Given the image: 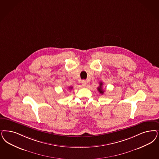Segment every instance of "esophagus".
I'll list each match as a JSON object with an SVG mask.
<instances>
[{
    "mask_svg": "<svg viewBox=\"0 0 159 159\" xmlns=\"http://www.w3.org/2000/svg\"><path fill=\"white\" fill-rule=\"evenodd\" d=\"M86 81L85 80H82V86L83 87H84V86H86Z\"/></svg>",
    "mask_w": 159,
    "mask_h": 159,
    "instance_id": "obj_1",
    "label": "esophagus"
}]
</instances>
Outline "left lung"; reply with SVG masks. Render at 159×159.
<instances>
[{"mask_svg":"<svg viewBox=\"0 0 159 159\" xmlns=\"http://www.w3.org/2000/svg\"><path fill=\"white\" fill-rule=\"evenodd\" d=\"M99 84H100V86H99V87L98 88V91H99L100 93H101V94H103L104 93V91L102 90V86H103V83L100 82L99 83Z\"/></svg>","mask_w":159,"mask_h":159,"instance_id":"1","label":"left lung"}]
</instances>
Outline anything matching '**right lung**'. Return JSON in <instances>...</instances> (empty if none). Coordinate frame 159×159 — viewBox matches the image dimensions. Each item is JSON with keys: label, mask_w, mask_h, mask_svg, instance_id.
I'll return each mask as SVG.
<instances>
[{"label": "right lung", "mask_w": 159, "mask_h": 159, "mask_svg": "<svg viewBox=\"0 0 159 159\" xmlns=\"http://www.w3.org/2000/svg\"><path fill=\"white\" fill-rule=\"evenodd\" d=\"M72 87H69V89H72Z\"/></svg>", "instance_id": "add662e5"}]
</instances>
